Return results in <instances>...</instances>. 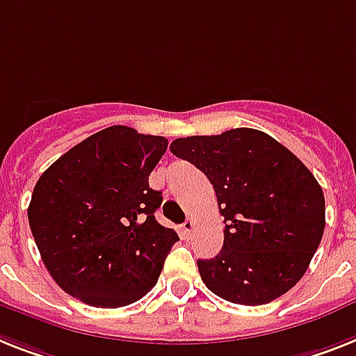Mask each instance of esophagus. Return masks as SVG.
Here are the masks:
<instances>
[{
	"label": "esophagus",
	"mask_w": 356,
	"mask_h": 356,
	"mask_svg": "<svg viewBox=\"0 0 356 356\" xmlns=\"http://www.w3.org/2000/svg\"><path fill=\"white\" fill-rule=\"evenodd\" d=\"M181 229H184V233L185 234H191V231L195 229V220L193 218H187L184 222V225H181Z\"/></svg>",
	"instance_id": "34e87169"
}]
</instances>
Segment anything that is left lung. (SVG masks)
Masks as SVG:
<instances>
[{
  "instance_id": "1",
  "label": "left lung",
  "mask_w": 356,
  "mask_h": 356,
  "mask_svg": "<svg viewBox=\"0 0 356 356\" xmlns=\"http://www.w3.org/2000/svg\"><path fill=\"white\" fill-rule=\"evenodd\" d=\"M171 152L213 185L224 216V248L198 260L200 277L233 304L262 305L304 277L325 227L315 176L275 138L257 129L178 138Z\"/></svg>"
}]
</instances>
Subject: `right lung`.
<instances>
[{"mask_svg":"<svg viewBox=\"0 0 356 356\" xmlns=\"http://www.w3.org/2000/svg\"><path fill=\"white\" fill-rule=\"evenodd\" d=\"M167 151L163 136L125 125L96 132L40 176L29 224L47 271L94 307H123L156 286L176 231L154 218L161 193L149 175Z\"/></svg>","mask_w":356,"mask_h":356,"instance_id":"add662e5","label":"right lung"}]
</instances>
